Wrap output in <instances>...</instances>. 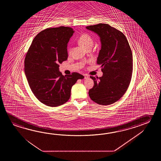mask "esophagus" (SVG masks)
Segmentation results:
<instances>
[{
  "instance_id": "34e87169",
  "label": "esophagus",
  "mask_w": 161,
  "mask_h": 161,
  "mask_svg": "<svg viewBox=\"0 0 161 161\" xmlns=\"http://www.w3.org/2000/svg\"><path fill=\"white\" fill-rule=\"evenodd\" d=\"M83 75H84V78H85V79H87V78H89V75H86V74H84Z\"/></svg>"
}]
</instances>
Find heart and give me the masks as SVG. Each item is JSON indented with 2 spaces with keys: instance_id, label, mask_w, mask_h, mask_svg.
Masks as SVG:
<instances>
[{
  "instance_id": "heart-1",
  "label": "heart",
  "mask_w": 161,
  "mask_h": 161,
  "mask_svg": "<svg viewBox=\"0 0 161 161\" xmlns=\"http://www.w3.org/2000/svg\"><path fill=\"white\" fill-rule=\"evenodd\" d=\"M78 41L85 48L92 46L94 44L93 38L92 36L88 33H83L80 35L78 39ZM69 51H71V49L69 50Z\"/></svg>"
}]
</instances>
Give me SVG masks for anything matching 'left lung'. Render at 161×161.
I'll list each match as a JSON object with an SVG mask.
<instances>
[{"mask_svg":"<svg viewBox=\"0 0 161 161\" xmlns=\"http://www.w3.org/2000/svg\"><path fill=\"white\" fill-rule=\"evenodd\" d=\"M100 37L101 48L97 64L101 65L103 75L90 76L94 86L89 95L99 105H108L120 99L129 87L133 70L130 46L124 34L109 25L99 24L86 27Z\"/></svg>","mask_w":161,"mask_h":161,"instance_id":"left-lung-1","label":"left lung"}]
</instances>
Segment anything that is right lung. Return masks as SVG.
<instances>
[{"mask_svg":"<svg viewBox=\"0 0 161 161\" xmlns=\"http://www.w3.org/2000/svg\"><path fill=\"white\" fill-rule=\"evenodd\" d=\"M74 31L71 27L48 28L34 37L25 58L29 85L41 103L51 107L68 101L72 86L84 76L77 72L64 76L59 64L67 60V44Z\"/></svg>","mask_w":161,"mask_h":161,"instance_id":"right-lung-1","label":"right lung"}]
</instances>
